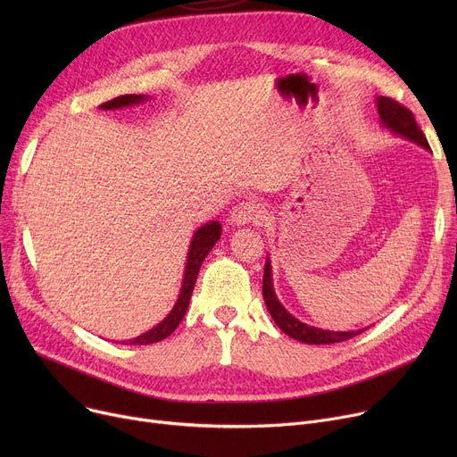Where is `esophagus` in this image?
<instances>
[{"instance_id":"esophagus-1","label":"esophagus","mask_w":457,"mask_h":457,"mask_svg":"<svg viewBox=\"0 0 457 457\" xmlns=\"http://www.w3.org/2000/svg\"><path fill=\"white\" fill-rule=\"evenodd\" d=\"M265 216V211L255 202H243L231 209L229 212V224L231 226H245L252 222H259Z\"/></svg>"}]
</instances>
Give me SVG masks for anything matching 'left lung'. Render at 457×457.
<instances>
[{"label":"left lung","mask_w":457,"mask_h":457,"mask_svg":"<svg viewBox=\"0 0 457 457\" xmlns=\"http://www.w3.org/2000/svg\"><path fill=\"white\" fill-rule=\"evenodd\" d=\"M376 105H378V114L381 118V126L391 129L395 135L403 137L407 140H411L419 146L429 150V144L422 133V129L419 128L417 120L413 116V112L400 105L398 102H395L393 98H386V96H378L376 98ZM262 298H265L267 309L270 317L274 319V322L279 326V329L283 333L289 335V337L302 341L305 345H333V343H343L348 341L355 335H359L365 329H357V331H329V329H320L315 326H307L303 322H300L298 319H295L289 311H287L276 293H274V285H272V267L270 261L267 259L265 262V274H262Z\"/></svg>","instance_id":"1"}]
</instances>
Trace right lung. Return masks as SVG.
<instances>
[{"instance_id":"1","label":"right lung","mask_w":457,"mask_h":457,"mask_svg":"<svg viewBox=\"0 0 457 457\" xmlns=\"http://www.w3.org/2000/svg\"><path fill=\"white\" fill-rule=\"evenodd\" d=\"M146 100H148V96H144V94H126V96H118V98H114L111 102L102 104L100 107L104 111H109V109L112 111V109H122V107H129V105H135V104H142ZM220 231H222V226L216 220L207 222L202 228H198V231L195 233V237H192L190 246H188L187 265H185V274H183V285H181L179 298H178L174 309L155 328H152L146 333L138 335V337H135V339L124 341V345L159 343V341L166 339L168 335H170L179 326V322L183 320V317L187 313V307H188V302H190V296H192V289H195V283H196L202 262L207 257V253L211 252V248L214 246V243L220 238Z\"/></svg>"}]
</instances>
